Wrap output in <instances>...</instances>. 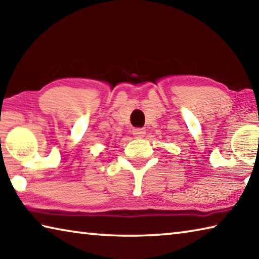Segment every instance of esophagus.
I'll use <instances>...</instances> for the list:
<instances>
[{"mask_svg":"<svg viewBox=\"0 0 259 259\" xmlns=\"http://www.w3.org/2000/svg\"><path fill=\"white\" fill-rule=\"evenodd\" d=\"M146 134V130L141 128V127H137V128L133 130V135L135 138H143Z\"/></svg>","mask_w":259,"mask_h":259,"instance_id":"esophagus-1","label":"esophagus"}]
</instances>
